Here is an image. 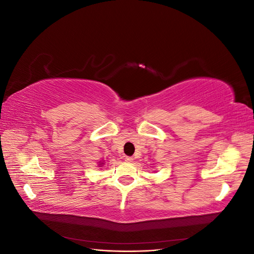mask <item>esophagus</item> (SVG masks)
Listing matches in <instances>:
<instances>
[{
    "mask_svg": "<svg viewBox=\"0 0 254 254\" xmlns=\"http://www.w3.org/2000/svg\"><path fill=\"white\" fill-rule=\"evenodd\" d=\"M125 161H126V162H128V163H130V162H132V161H133V158L132 157H125Z\"/></svg>",
    "mask_w": 254,
    "mask_h": 254,
    "instance_id": "obj_1",
    "label": "esophagus"
}]
</instances>
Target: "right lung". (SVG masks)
<instances>
[{
  "mask_svg": "<svg viewBox=\"0 0 254 254\" xmlns=\"http://www.w3.org/2000/svg\"><path fill=\"white\" fill-rule=\"evenodd\" d=\"M103 164H104V163H101V164H98V165H103Z\"/></svg>",
  "mask_w": 254,
  "mask_h": 254,
  "instance_id": "add662e5",
  "label": "right lung"
}]
</instances>
